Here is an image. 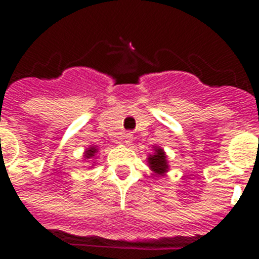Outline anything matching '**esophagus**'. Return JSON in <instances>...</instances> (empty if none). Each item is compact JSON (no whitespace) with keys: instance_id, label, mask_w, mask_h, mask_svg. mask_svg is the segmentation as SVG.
<instances>
[{"instance_id":"esophagus-1","label":"esophagus","mask_w":259,"mask_h":259,"mask_svg":"<svg viewBox=\"0 0 259 259\" xmlns=\"http://www.w3.org/2000/svg\"><path fill=\"white\" fill-rule=\"evenodd\" d=\"M123 137H125V142H126V144H127V145H130V144H132V140H133V137H132V134L126 133L125 136H123Z\"/></svg>"}]
</instances>
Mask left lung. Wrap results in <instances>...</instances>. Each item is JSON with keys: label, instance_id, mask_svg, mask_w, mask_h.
Returning <instances> with one entry per match:
<instances>
[{"label": "left lung", "instance_id": "8db88e82", "mask_svg": "<svg viewBox=\"0 0 259 259\" xmlns=\"http://www.w3.org/2000/svg\"><path fill=\"white\" fill-rule=\"evenodd\" d=\"M149 166L154 170V172L157 173V175H162V173L166 172V169H168V164H166L165 153L162 152V149L157 148L154 156H150Z\"/></svg>", "mask_w": 259, "mask_h": 259}]
</instances>
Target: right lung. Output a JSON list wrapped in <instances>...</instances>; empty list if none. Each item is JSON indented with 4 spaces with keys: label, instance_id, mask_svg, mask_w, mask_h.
Here are the masks:
<instances>
[{
    "label": "right lung",
    "instance_id": "right-lung-1",
    "mask_svg": "<svg viewBox=\"0 0 259 259\" xmlns=\"http://www.w3.org/2000/svg\"><path fill=\"white\" fill-rule=\"evenodd\" d=\"M97 152H98V150L95 149V148H94V146H93V148H90L89 150H86V158H91V157H94V154L97 153Z\"/></svg>",
    "mask_w": 259,
    "mask_h": 259
}]
</instances>
